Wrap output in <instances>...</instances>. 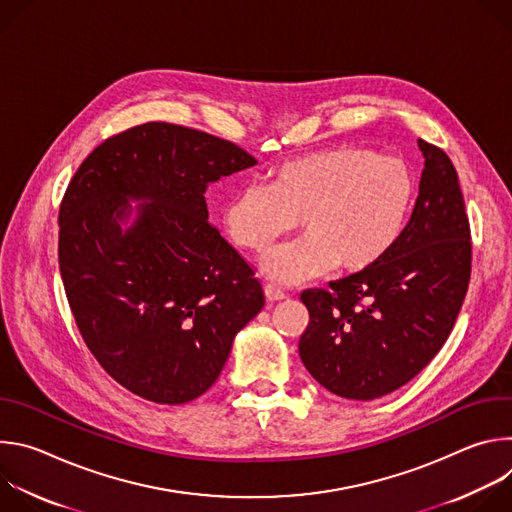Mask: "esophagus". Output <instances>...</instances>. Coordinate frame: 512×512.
Instances as JSON below:
<instances>
[{"instance_id": "obj_1", "label": "esophagus", "mask_w": 512, "mask_h": 512, "mask_svg": "<svg viewBox=\"0 0 512 512\" xmlns=\"http://www.w3.org/2000/svg\"><path fill=\"white\" fill-rule=\"evenodd\" d=\"M265 298H267V302H281V300H285L287 296L283 294V291H281L279 287H275V285H265Z\"/></svg>"}]
</instances>
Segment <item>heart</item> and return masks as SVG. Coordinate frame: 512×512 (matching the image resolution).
Here are the masks:
<instances>
[{"label": "heart", "instance_id": "heart-1", "mask_svg": "<svg viewBox=\"0 0 512 512\" xmlns=\"http://www.w3.org/2000/svg\"><path fill=\"white\" fill-rule=\"evenodd\" d=\"M413 198L407 162L338 145L279 164L267 186L239 188L223 206V225L241 249L265 253L302 218L306 237L263 259L271 279L296 285L332 267L344 273L375 267L399 241Z\"/></svg>", "mask_w": 512, "mask_h": 512}]
</instances>
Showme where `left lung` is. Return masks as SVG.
<instances>
[{
	"instance_id": "8db88e82",
	"label": "left lung",
	"mask_w": 512,
	"mask_h": 512,
	"mask_svg": "<svg viewBox=\"0 0 512 512\" xmlns=\"http://www.w3.org/2000/svg\"><path fill=\"white\" fill-rule=\"evenodd\" d=\"M417 145L419 196L395 247L375 267L302 294V362L344 399L373 401L409 383L440 352L466 298L472 243L458 172L440 148Z\"/></svg>"
}]
</instances>
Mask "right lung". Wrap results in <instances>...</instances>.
Segmentation results:
<instances>
[{
    "instance_id": "obj_1",
    "label": "right lung",
    "mask_w": 512,
    "mask_h": 512,
    "mask_svg": "<svg viewBox=\"0 0 512 512\" xmlns=\"http://www.w3.org/2000/svg\"><path fill=\"white\" fill-rule=\"evenodd\" d=\"M255 164L227 139L152 121L105 139L72 176L58 214L64 291L89 350L127 391L194 401L261 312V283L208 223L204 198Z\"/></svg>"
}]
</instances>
